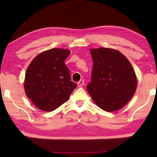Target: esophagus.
<instances>
[{"label":"esophagus","instance_id":"obj_1","mask_svg":"<svg viewBox=\"0 0 157 157\" xmlns=\"http://www.w3.org/2000/svg\"><path fill=\"white\" fill-rule=\"evenodd\" d=\"M84 84V79H81L78 82V86L79 87H82V86Z\"/></svg>","mask_w":157,"mask_h":157}]
</instances>
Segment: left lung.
I'll use <instances>...</instances> for the list:
<instances>
[{
  "mask_svg": "<svg viewBox=\"0 0 157 157\" xmlns=\"http://www.w3.org/2000/svg\"><path fill=\"white\" fill-rule=\"evenodd\" d=\"M93 61L91 82L86 86L94 102L104 111H117L131 99L137 79L125 56L114 49H91Z\"/></svg>",
  "mask_w": 157,
  "mask_h": 157,
  "instance_id": "obj_1",
  "label": "left lung"
}]
</instances>
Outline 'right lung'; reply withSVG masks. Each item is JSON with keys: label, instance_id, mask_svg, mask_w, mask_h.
Listing matches in <instances>:
<instances>
[{"label": "right lung", "instance_id": "right-lung-1", "mask_svg": "<svg viewBox=\"0 0 157 157\" xmlns=\"http://www.w3.org/2000/svg\"><path fill=\"white\" fill-rule=\"evenodd\" d=\"M70 51L52 48L33 59L25 73V94L40 109L52 111L69 99L77 87L65 64Z\"/></svg>", "mask_w": 157, "mask_h": 157}]
</instances>
